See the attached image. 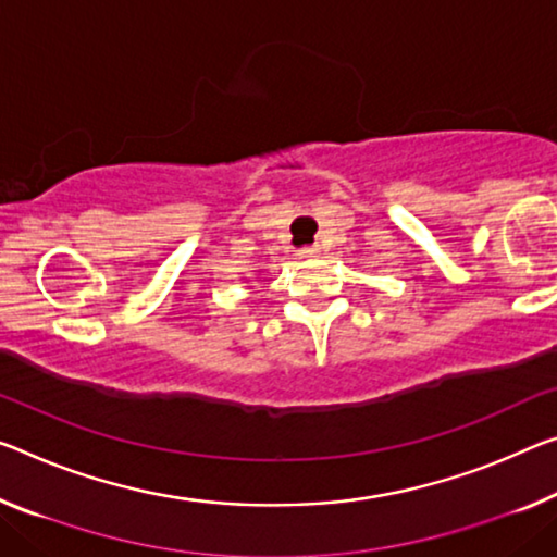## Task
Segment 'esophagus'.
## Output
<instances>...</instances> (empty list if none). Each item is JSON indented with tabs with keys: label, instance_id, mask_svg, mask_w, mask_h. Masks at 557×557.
Wrapping results in <instances>:
<instances>
[{
	"label": "esophagus",
	"instance_id": "esophagus-1",
	"mask_svg": "<svg viewBox=\"0 0 557 557\" xmlns=\"http://www.w3.org/2000/svg\"><path fill=\"white\" fill-rule=\"evenodd\" d=\"M298 253H301V256H313V253H315V249H313V246H304V249L298 251Z\"/></svg>",
	"mask_w": 557,
	"mask_h": 557
}]
</instances>
